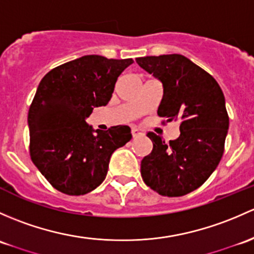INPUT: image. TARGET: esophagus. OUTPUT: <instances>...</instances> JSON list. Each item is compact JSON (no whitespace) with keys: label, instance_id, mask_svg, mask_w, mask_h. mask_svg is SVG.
Returning a JSON list of instances; mask_svg holds the SVG:
<instances>
[{"label":"esophagus","instance_id":"1","mask_svg":"<svg viewBox=\"0 0 254 254\" xmlns=\"http://www.w3.org/2000/svg\"><path fill=\"white\" fill-rule=\"evenodd\" d=\"M131 134H132V136H134V137H138V136H142L143 132H142V130H140L138 127H132Z\"/></svg>","mask_w":254,"mask_h":254}]
</instances>
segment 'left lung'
Listing matches in <instances>:
<instances>
[{
    "mask_svg": "<svg viewBox=\"0 0 254 254\" xmlns=\"http://www.w3.org/2000/svg\"><path fill=\"white\" fill-rule=\"evenodd\" d=\"M136 62L162 82L158 116L180 122V136L169 143L147 132L153 148L141 161V175L162 196H184L198 189L223 157L229 129L225 97L215 79L185 56H146Z\"/></svg>",
    "mask_w": 254,
    "mask_h": 254,
    "instance_id": "8db88e82",
    "label": "left lung"
}]
</instances>
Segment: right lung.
Here are the masks:
<instances>
[{
    "instance_id": "obj_1",
    "label": "right lung",
    "mask_w": 254,
    "mask_h": 254,
    "mask_svg": "<svg viewBox=\"0 0 254 254\" xmlns=\"http://www.w3.org/2000/svg\"><path fill=\"white\" fill-rule=\"evenodd\" d=\"M132 63L82 56L40 81L28 114L30 157L56 190L71 196L95 190L106 179L113 152L131 140L127 125L93 130L86 118L109 102L117 79Z\"/></svg>"
}]
</instances>
